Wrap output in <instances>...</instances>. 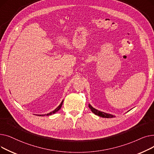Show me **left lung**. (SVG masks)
I'll list each match as a JSON object with an SVG mask.
<instances>
[{
	"label": "left lung",
	"mask_w": 154,
	"mask_h": 154,
	"mask_svg": "<svg viewBox=\"0 0 154 154\" xmlns=\"http://www.w3.org/2000/svg\"><path fill=\"white\" fill-rule=\"evenodd\" d=\"M88 107H89V108L91 109V111L94 113V114H95V115L98 116L99 117H103V118H113V117H115L114 116H113L112 114H107V113L101 112L100 110H98L94 109L93 107L91 106V104H88Z\"/></svg>",
	"instance_id": "obj_1"
}]
</instances>
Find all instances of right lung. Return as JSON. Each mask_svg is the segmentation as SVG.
I'll return each instance as SVG.
<instances>
[{
  "mask_svg": "<svg viewBox=\"0 0 154 154\" xmlns=\"http://www.w3.org/2000/svg\"><path fill=\"white\" fill-rule=\"evenodd\" d=\"M63 100H62V102H61V103L59 105V106L57 107L54 111H52V112H51L50 113H48V114H44V115H38V116H51V115H52V114H55V112H58L60 109V108L62 107V103H63Z\"/></svg>",
  "mask_w": 154,
  "mask_h": 154,
  "instance_id": "obj_1",
  "label": "right lung"
}]
</instances>
